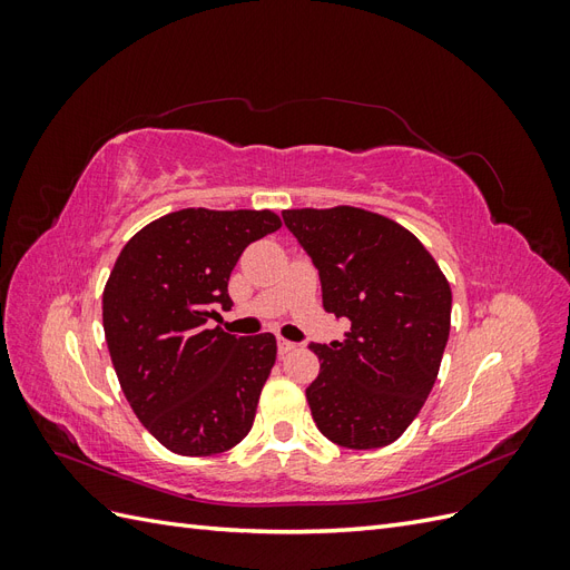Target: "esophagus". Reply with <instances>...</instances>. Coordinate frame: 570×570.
<instances>
[{"label": "esophagus", "instance_id": "1", "mask_svg": "<svg viewBox=\"0 0 570 570\" xmlns=\"http://www.w3.org/2000/svg\"><path fill=\"white\" fill-rule=\"evenodd\" d=\"M297 344L295 342H289V340H283V337H278V354L281 356H285V354H289L292 350H295Z\"/></svg>", "mask_w": 570, "mask_h": 570}]
</instances>
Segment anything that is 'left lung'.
<instances>
[{
	"mask_svg": "<svg viewBox=\"0 0 570 570\" xmlns=\"http://www.w3.org/2000/svg\"><path fill=\"white\" fill-rule=\"evenodd\" d=\"M287 230L318 268L323 308L350 318L342 342L312 344L321 371L306 400L321 433L347 450L400 438L435 385L452 289L400 223L354 206L287 209Z\"/></svg>",
	"mask_w": 570,
	"mask_h": 570,
	"instance_id": "8db88e82",
	"label": "left lung"
}]
</instances>
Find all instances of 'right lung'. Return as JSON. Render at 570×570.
<instances>
[{
	"mask_svg": "<svg viewBox=\"0 0 570 570\" xmlns=\"http://www.w3.org/2000/svg\"><path fill=\"white\" fill-rule=\"evenodd\" d=\"M273 212L183 209L151 220L120 249L101 297L109 354L135 416L166 450L209 456L252 430L275 364L271 333L212 327L228 312L230 273Z\"/></svg>",
	"mask_w": 570,
	"mask_h": 570,
	"instance_id": "1",
	"label": "right lung"
}]
</instances>
